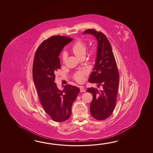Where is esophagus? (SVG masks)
Instances as JSON below:
<instances>
[{
  "label": "esophagus",
  "instance_id": "34e87169",
  "mask_svg": "<svg viewBox=\"0 0 153 153\" xmlns=\"http://www.w3.org/2000/svg\"><path fill=\"white\" fill-rule=\"evenodd\" d=\"M80 91L81 92H85V90L83 86H81L80 87Z\"/></svg>",
  "mask_w": 153,
  "mask_h": 153
}]
</instances>
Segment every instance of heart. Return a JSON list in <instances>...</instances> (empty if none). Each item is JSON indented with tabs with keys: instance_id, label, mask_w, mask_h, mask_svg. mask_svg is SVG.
<instances>
[{
	"instance_id": "b5f03b06",
	"label": "heart",
	"mask_w": 153,
	"mask_h": 153,
	"mask_svg": "<svg viewBox=\"0 0 153 153\" xmlns=\"http://www.w3.org/2000/svg\"><path fill=\"white\" fill-rule=\"evenodd\" d=\"M86 50V48L85 43L81 40H78L77 41H76L74 43L72 47V51L73 53L78 57H80L83 55H85ZM67 57V53L64 52L62 54L63 60L65 61ZM87 74H88V70L86 69H83L76 73L74 75V78L76 81H77L78 82H81L83 81L84 76L86 75Z\"/></svg>"
}]
</instances>
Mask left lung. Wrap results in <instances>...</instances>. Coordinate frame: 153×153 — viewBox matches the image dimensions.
I'll list each match as a JSON object with an SVG mask.
<instances>
[{"instance_id": "left-lung-1", "label": "left lung", "mask_w": 153, "mask_h": 153, "mask_svg": "<svg viewBox=\"0 0 153 153\" xmlns=\"http://www.w3.org/2000/svg\"><path fill=\"white\" fill-rule=\"evenodd\" d=\"M83 34L94 35L98 41L96 63L88 81L98 84L101 89L92 87L86 91L93 96L90 107L91 115L97 120H103L108 118L115 108L119 80L118 68L112 47L103 33L88 29Z\"/></svg>"}]
</instances>
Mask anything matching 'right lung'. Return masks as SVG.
I'll return each instance as SVG.
<instances>
[{
    "label": "right lung",
    "mask_w": 153,
    "mask_h": 153,
    "mask_svg": "<svg viewBox=\"0 0 153 153\" xmlns=\"http://www.w3.org/2000/svg\"><path fill=\"white\" fill-rule=\"evenodd\" d=\"M72 40L60 35L50 37L38 47L33 61V78L41 104L53 120L59 123L70 118L72 105L80 91L69 84L59 90L54 82L55 73L61 68L59 54Z\"/></svg>",
    "instance_id": "add662e5"
}]
</instances>
